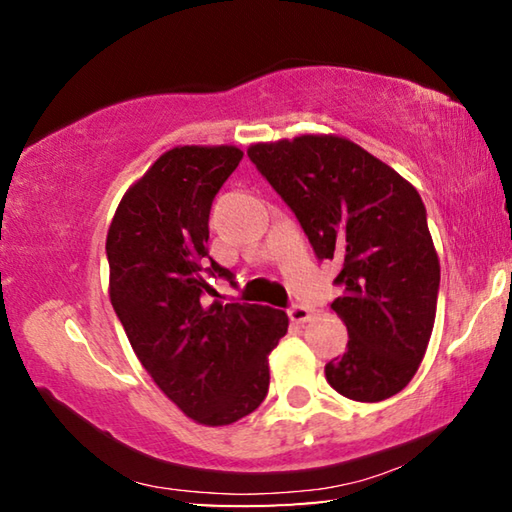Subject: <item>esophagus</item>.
I'll use <instances>...</instances> for the list:
<instances>
[{"label": "esophagus", "instance_id": "34e87169", "mask_svg": "<svg viewBox=\"0 0 512 512\" xmlns=\"http://www.w3.org/2000/svg\"><path fill=\"white\" fill-rule=\"evenodd\" d=\"M311 316H314V314H311V309L305 307V305H293V307L289 309V318L293 320V323L305 325V323H309Z\"/></svg>", "mask_w": 512, "mask_h": 512}]
</instances>
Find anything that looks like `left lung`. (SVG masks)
<instances>
[{
  "mask_svg": "<svg viewBox=\"0 0 512 512\" xmlns=\"http://www.w3.org/2000/svg\"><path fill=\"white\" fill-rule=\"evenodd\" d=\"M248 158L298 216L318 259L343 264L332 309L350 341L325 366L329 386L354 402L397 395L427 352L440 284L418 189L334 133L250 144Z\"/></svg>",
  "mask_w": 512,
  "mask_h": 512,
  "instance_id": "left-lung-1",
  "label": "left lung"
}]
</instances>
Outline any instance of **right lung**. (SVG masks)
Returning a JSON list of instances; mask_svg holds the SVG:
<instances>
[{
  "label": "right lung",
  "instance_id": "add662e5",
  "mask_svg": "<svg viewBox=\"0 0 512 512\" xmlns=\"http://www.w3.org/2000/svg\"><path fill=\"white\" fill-rule=\"evenodd\" d=\"M232 144L173 146L126 189L106 253L110 302L137 359L169 400L205 427H225L264 402L268 354L289 316L266 305H223L205 273L232 280L210 259V207L239 167Z\"/></svg>",
  "mask_w": 512,
  "mask_h": 512
}]
</instances>
